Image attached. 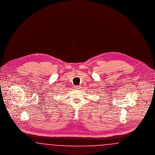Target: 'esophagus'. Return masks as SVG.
<instances>
[{
	"label": "esophagus",
	"mask_w": 155,
	"mask_h": 155,
	"mask_svg": "<svg viewBox=\"0 0 155 155\" xmlns=\"http://www.w3.org/2000/svg\"><path fill=\"white\" fill-rule=\"evenodd\" d=\"M75 87V89H79L81 88V87H80V85L75 86V87Z\"/></svg>",
	"instance_id": "obj_1"
}]
</instances>
